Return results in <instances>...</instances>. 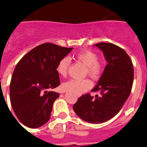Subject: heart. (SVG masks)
Wrapping results in <instances>:
<instances>
[{
	"mask_svg": "<svg viewBox=\"0 0 147 147\" xmlns=\"http://www.w3.org/2000/svg\"><path fill=\"white\" fill-rule=\"evenodd\" d=\"M75 59L86 66L85 74L94 80L99 79L103 71V64L98 60L96 54L90 50H83L75 55ZM71 65V59L67 57L62 58L57 65V72L61 76H66ZM92 83L88 79L82 80H71L63 83V90L76 95H80L91 88Z\"/></svg>",
	"mask_w": 147,
	"mask_h": 147,
	"instance_id": "b5f03b06",
	"label": "heart"
}]
</instances>
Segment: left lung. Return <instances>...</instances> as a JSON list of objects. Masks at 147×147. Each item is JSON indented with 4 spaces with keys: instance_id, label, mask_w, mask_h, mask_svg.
I'll return each instance as SVG.
<instances>
[{
    "instance_id": "obj_1",
    "label": "left lung",
    "mask_w": 147,
    "mask_h": 147,
    "mask_svg": "<svg viewBox=\"0 0 147 147\" xmlns=\"http://www.w3.org/2000/svg\"><path fill=\"white\" fill-rule=\"evenodd\" d=\"M95 46L102 51L107 65L92 91L78 98L73 109L76 115L93 124H101L113 118L122 108L132 90L134 69L132 60L124 49L113 43L99 42Z\"/></svg>"
}]
</instances>
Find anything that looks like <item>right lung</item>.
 I'll use <instances>...</instances> for the list:
<instances>
[{"mask_svg": "<svg viewBox=\"0 0 147 147\" xmlns=\"http://www.w3.org/2000/svg\"><path fill=\"white\" fill-rule=\"evenodd\" d=\"M73 48L53 43L38 45L17 64L10 82V101L18 119L30 128H38L51 117L59 94L51 90L60 85L57 65Z\"/></svg>", "mask_w": 147, "mask_h": 147, "instance_id": "1", "label": "right lung"}]
</instances>
